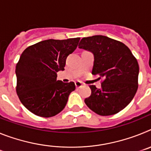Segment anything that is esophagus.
I'll return each mask as SVG.
<instances>
[{"label":"esophagus","instance_id":"1","mask_svg":"<svg viewBox=\"0 0 151 151\" xmlns=\"http://www.w3.org/2000/svg\"><path fill=\"white\" fill-rule=\"evenodd\" d=\"M75 85H76V88H79L82 87L83 84H82L81 82H75Z\"/></svg>","mask_w":151,"mask_h":151}]
</instances>
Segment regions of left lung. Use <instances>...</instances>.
Here are the masks:
<instances>
[{
  "instance_id": "left-lung-1",
  "label": "left lung",
  "mask_w": 151,
  "mask_h": 151,
  "mask_svg": "<svg viewBox=\"0 0 151 151\" xmlns=\"http://www.w3.org/2000/svg\"><path fill=\"white\" fill-rule=\"evenodd\" d=\"M78 47L93 53L92 74L103 79L101 88L90 85L91 94L85 99V104L101 116L113 115L123 110L138 87L139 66L130 49L104 35L83 38Z\"/></svg>"
}]
</instances>
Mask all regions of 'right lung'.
I'll use <instances>...</instances> for the list:
<instances>
[{
  "mask_svg": "<svg viewBox=\"0 0 151 151\" xmlns=\"http://www.w3.org/2000/svg\"><path fill=\"white\" fill-rule=\"evenodd\" d=\"M80 38L48 39L28 47L16 66L17 95L35 115L51 117L64 109L76 85L57 80L66 57L78 46Z\"/></svg>",
  "mask_w": 151,
  "mask_h": 151,
  "instance_id": "right-lung-1",
  "label": "right lung"
}]
</instances>
